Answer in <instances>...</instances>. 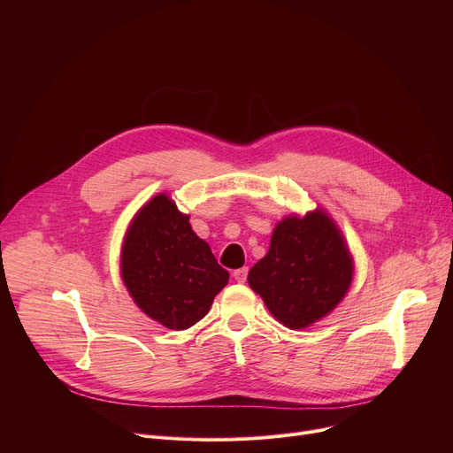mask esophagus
Returning <instances> with one entry per match:
<instances>
[{"instance_id":"esophagus-1","label":"esophagus","mask_w":453,"mask_h":453,"mask_svg":"<svg viewBox=\"0 0 453 453\" xmlns=\"http://www.w3.org/2000/svg\"><path fill=\"white\" fill-rule=\"evenodd\" d=\"M233 277H234V280H239V282H246V279H248V268L244 266V268L234 270V272H233Z\"/></svg>"}]
</instances>
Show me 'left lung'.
I'll list each match as a JSON object with an SVG mask.
<instances>
[{"label": "left lung", "instance_id": "1", "mask_svg": "<svg viewBox=\"0 0 453 453\" xmlns=\"http://www.w3.org/2000/svg\"><path fill=\"white\" fill-rule=\"evenodd\" d=\"M352 280V258L340 229L323 211L277 224L270 251L250 270V287L288 328H304L343 299Z\"/></svg>", "mask_w": 453, "mask_h": 453}]
</instances>
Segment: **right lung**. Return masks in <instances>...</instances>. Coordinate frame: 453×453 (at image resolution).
<instances>
[{"label":"right lung","mask_w":453,"mask_h":453,"mask_svg":"<svg viewBox=\"0 0 453 453\" xmlns=\"http://www.w3.org/2000/svg\"><path fill=\"white\" fill-rule=\"evenodd\" d=\"M121 275L135 304L173 330L198 323L229 280L188 217L165 195L135 214L125 236Z\"/></svg>","instance_id":"obj_1"}]
</instances>
